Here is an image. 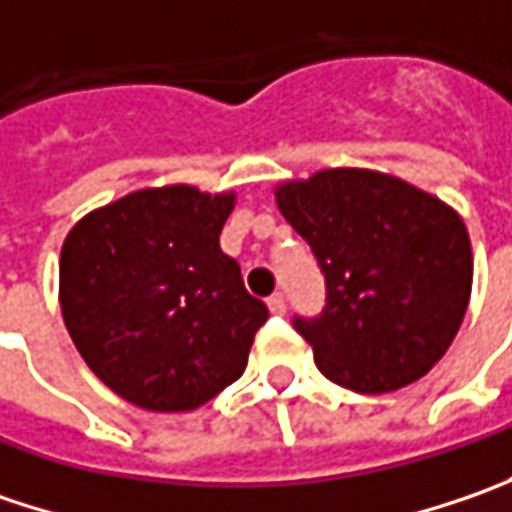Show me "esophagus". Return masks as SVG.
Listing matches in <instances>:
<instances>
[{
    "label": "esophagus",
    "instance_id": "1",
    "mask_svg": "<svg viewBox=\"0 0 512 512\" xmlns=\"http://www.w3.org/2000/svg\"><path fill=\"white\" fill-rule=\"evenodd\" d=\"M267 307H270V313H276V316H282V313H285V310H287L285 296H282V293H273V296L267 299Z\"/></svg>",
    "mask_w": 512,
    "mask_h": 512
}]
</instances>
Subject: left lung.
Instances as JSON below:
<instances>
[{
    "label": "left lung",
    "mask_w": 512,
    "mask_h": 512,
    "mask_svg": "<svg viewBox=\"0 0 512 512\" xmlns=\"http://www.w3.org/2000/svg\"><path fill=\"white\" fill-rule=\"evenodd\" d=\"M276 205L325 276L319 316H293L330 382L390 393L422 379L462 327L473 287L470 236L453 207L396 176L319 170Z\"/></svg>",
    "instance_id": "8db88e82"
}]
</instances>
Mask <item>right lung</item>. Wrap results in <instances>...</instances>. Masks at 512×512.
I'll use <instances>...</instances> for the list:
<instances>
[{
    "mask_svg": "<svg viewBox=\"0 0 512 512\" xmlns=\"http://www.w3.org/2000/svg\"><path fill=\"white\" fill-rule=\"evenodd\" d=\"M230 210L233 193L148 187L68 233L59 262L65 327L125 402L193 410L245 373L267 305L219 247Z\"/></svg>",
    "mask_w": 512,
    "mask_h": 512,
    "instance_id": "1",
    "label": "right lung"
}]
</instances>
